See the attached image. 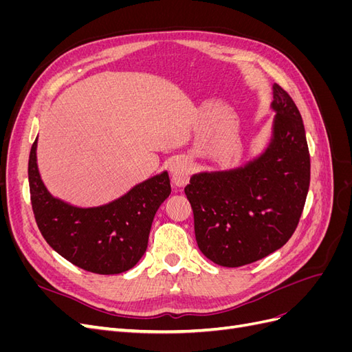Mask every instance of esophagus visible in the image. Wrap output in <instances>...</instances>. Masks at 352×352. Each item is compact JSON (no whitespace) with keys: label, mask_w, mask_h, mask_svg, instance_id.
<instances>
[{"label":"esophagus","mask_w":352,"mask_h":352,"mask_svg":"<svg viewBox=\"0 0 352 352\" xmlns=\"http://www.w3.org/2000/svg\"><path fill=\"white\" fill-rule=\"evenodd\" d=\"M170 173L176 186H184L190 176V164L186 158H176L170 163Z\"/></svg>","instance_id":"esophagus-1"}]
</instances>
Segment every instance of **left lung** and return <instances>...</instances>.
Returning <instances> with one entry per match:
<instances>
[{"label":"left lung","instance_id":"1","mask_svg":"<svg viewBox=\"0 0 352 352\" xmlns=\"http://www.w3.org/2000/svg\"><path fill=\"white\" fill-rule=\"evenodd\" d=\"M269 146L243 167L198 173L185 186L195 239L208 260L241 267L282 248L295 232L310 186V153L300 110L273 85Z\"/></svg>","mask_w":352,"mask_h":352}]
</instances>
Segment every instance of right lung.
<instances>
[{
    "label": "right lung",
    "mask_w": 352,
    "mask_h": 352,
    "mask_svg": "<svg viewBox=\"0 0 352 352\" xmlns=\"http://www.w3.org/2000/svg\"><path fill=\"white\" fill-rule=\"evenodd\" d=\"M30 202L50 247L78 267L98 274L132 269L146 251L155 212L172 192L167 172L133 186L109 204L79 208L52 197L38 172L36 140L29 155Z\"/></svg>",
    "instance_id": "right-lung-1"
}]
</instances>
